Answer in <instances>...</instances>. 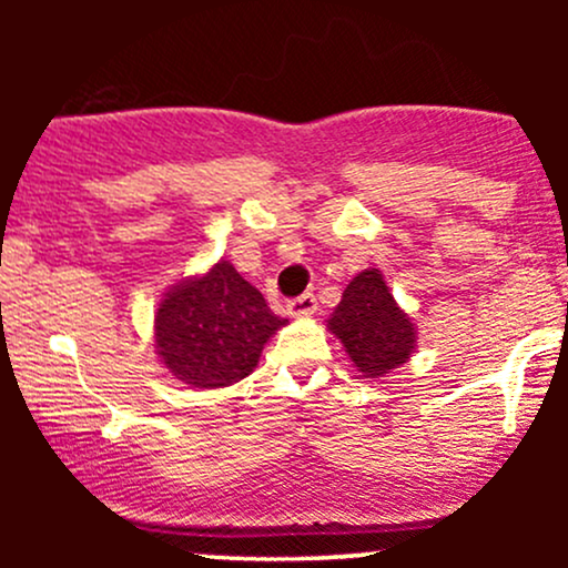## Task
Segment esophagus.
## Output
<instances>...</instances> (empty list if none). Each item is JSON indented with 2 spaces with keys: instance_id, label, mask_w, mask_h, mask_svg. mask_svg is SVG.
<instances>
[{
  "instance_id": "1",
  "label": "esophagus",
  "mask_w": 568,
  "mask_h": 568,
  "mask_svg": "<svg viewBox=\"0 0 568 568\" xmlns=\"http://www.w3.org/2000/svg\"><path fill=\"white\" fill-rule=\"evenodd\" d=\"M317 310V298L312 293H302V296L291 298L288 302V312L293 317H306V315H315Z\"/></svg>"
}]
</instances>
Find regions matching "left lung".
Masks as SVG:
<instances>
[{
    "label": "left lung",
    "mask_w": 568,
    "mask_h": 568,
    "mask_svg": "<svg viewBox=\"0 0 568 568\" xmlns=\"http://www.w3.org/2000/svg\"><path fill=\"white\" fill-rule=\"evenodd\" d=\"M328 328L342 338L349 361L366 379L403 366L416 342L410 317L395 304L379 270L361 272L344 288Z\"/></svg>",
    "instance_id": "8db88e82"
}]
</instances>
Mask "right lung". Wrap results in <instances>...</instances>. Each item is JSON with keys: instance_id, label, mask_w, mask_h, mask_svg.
Returning <instances> with one entry per match:
<instances>
[{"instance_id": "obj_1", "label": "right lung", "mask_w": 568, "mask_h": 568, "mask_svg": "<svg viewBox=\"0 0 568 568\" xmlns=\"http://www.w3.org/2000/svg\"><path fill=\"white\" fill-rule=\"evenodd\" d=\"M277 317L264 296L230 262L186 280L162 298L154 315L158 355L175 379L192 387H226L256 368Z\"/></svg>"}]
</instances>
